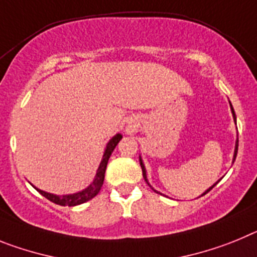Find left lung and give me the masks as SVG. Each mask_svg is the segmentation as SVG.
Instances as JSON below:
<instances>
[{
	"mask_svg": "<svg viewBox=\"0 0 257 257\" xmlns=\"http://www.w3.org/2000/svg\"><path fill=\"white\" fill-rule=\"evenodd\" d=\"M229 103H230V102H229ZM230 110H231V113H233V119H234V121H236V116H235V112H234V108H233V106H231V103H230ZM236 153H238V138H236V141H235V149H234V155H233V163L235 162V158H236ZM140 164H141V168H142V173H144V178H145V181L147 182V185H149V186L151 187V189H153L154 191H155V193H158V194H162V193H159V191H156L155 189H154L153 186H151L150 185V182H149V180H147V173H146V168H145V164H144V160H142V158L141 156H140ZM220 180H221V178H220ZM220 180H218V181H220ZM218 181L216 182V184H213L212 185L211 187H208V189H207L206 191H204V193L202 194V195L200 196H203V195H206L207 193H208V191H211L212 189H213V187L216 186V185L218 184Z\"/></svg>",
	"mask_w": 257,
	"mask_h": 257,
	"instance_id": "left-lung-1",
	"label": "left lung"
}]
</instances>
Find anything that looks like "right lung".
<instances>
[{
    "instance_id": "right-lung-1",
    "label": "right lung",
    "mask_w": 257,
    "mask_h": 257,
    "mask_svg": "<svg viewBox=\"0 0 257 257\" xmlns=\"http://www.w3.org/2000/svg\"><path fill=\"white\" fill-rule=\"evenodd\" d=\"M122 138V136L120 133L113 136L111 138L108 144L106 145V149H104L103 156H102V160L99 163V167L97 169V173H95V177L93 180L90 185L88 187H85L84 190L77 191V193L73 194H64V195H57V194H51V193H46L44 190H40L36 186H33L36 190L39 191L41 195H44L46 199H49L50 202L55 203V204H59V206H68V207H73V206H79V204H82V203L88 202V200L93 199L99 190H101L102 185H103L104 181V173H106V167L107 163H108V159H110L111 154L112 151L115 150V147L117 146L119 141Z\"/></svg>"
}]
</instances>
